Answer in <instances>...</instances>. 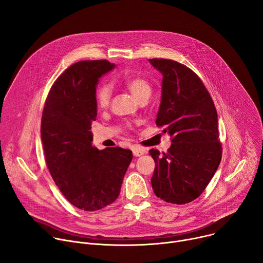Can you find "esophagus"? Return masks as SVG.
Segmentation results:
<instances>
[{"instance_id":"34e87169","label":"esophagus","mask_w":263,"mask_h":263,"mask_svg":"<svg viewBox=\"0 0 263 263\" xmlns=\"http://www.w3.org/2000/svg\"><path fill=\"white\" fill-rule=\"evenodd\" d=\"M132 151H133V155H134V156H136V157H138V156H142V155H144V154L146 153V150H145V149L138 148V147H134Z\"/></svg>"}]
</instances>
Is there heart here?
<instances>
[{
    "mask_svg": "<svg viewBox=\"0 0 263 263\" xmlns=\"http://www.w3.org/2000/svg\"><path fill=\"white\" fill-rule=\"evenodd\" d=\"M125 83H126L127 89L135 99H138L139 97L145 96V95L150 96L151 85L146 79L142 77L127 78ZM110 98H111L110 86L107 84H102L98 86V89L96 91V102L98 104V107L107 108L110 103Z\"/></svg>",
    "mask_w": 263,
    "mask_h": 263,
    "instance_id": "heart-1",
    "label": "heart"
}]
</instances>
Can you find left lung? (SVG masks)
<instances>
[{
	"label": "left lung",
	"instance_id": "1",
	"mask_svg": "<svg viewBox=\"0 0 263 263\" xmlns=\"http://www.w3.org/2000/svg\"><path fill=\"white\" fill-rule=\"evenodd\" d=\"M162 76V96L156 126L171 136L167 153L151 149L155 162L151 179L156 197L173 204L197 199L217 171L222 148L218 115L202 80L173 60L149 59Z\"/></svg>",
	"mask_w": 263,
	"mask_h": 263
}]
</instances>
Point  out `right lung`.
<instances>
[{"mask_svg": "<svg viewBox=\"0 0 263 263\" xmlns=\"http://www.w3.org/2000/svg\"><path fill=\"white\" fill-rule=\"evenodd\" d=\"M115 67L108 60L79 61L57 78L47 95L41 139L51 178L65 199L79 209L95 212L119 196L132 151L92 146L99 78Z\"/></svg>", "mask_w": 263, "mask_h": 263, "instance_id": "add662e5", "label": "right lung"}]
</instances>
